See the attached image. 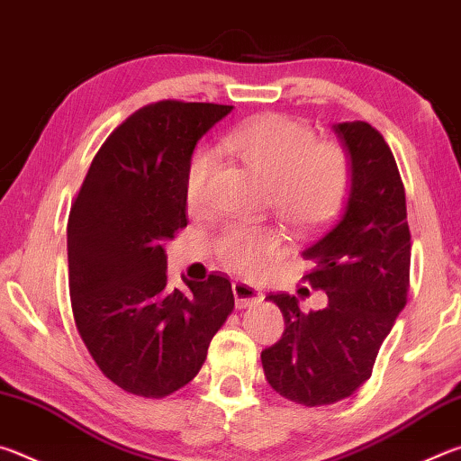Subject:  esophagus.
Segmentation results:
<instances>
[{
  "mask_svg": "<svg viewBox=\"0 0 461 461\" xmlns=\"http://www.w3.org/2000/svg\"><path fill=\"white\" fill-rule=\"evenodd\" d=\"M233 296H236V307L238 309H246V307H254L262 303V293L258 288L248 285V283H233Z\"/></svg>",
  "mask_w": 461,
  "mask_h": 461,
  "instance_id": "34e87169",
  "label": "esophagus"
}]
</instances>
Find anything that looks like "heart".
Instances as JSON below:
<instances>
[{
	"label": "heart",
	"mask_w": 461,
	"mask_h": 461,
	"mask_svg": "<svg viewBox=\"0 0 461 461\" xmlns=\"http://www.w3.org/2000/svg\"><path fill=\"white\" fill-rule=\"evenodd\" d=\"M220 150L244 160L270 183L272 207L288 228L311 231L338 215L352 189V160L333 140L317 142L307 122L283 113H264L220 138ZM217 167L213 148H199L185 175V199L191 209L207 201ZM280 233L270 225H231L215 241L225 267L256 276L280 249Z\"/></svg>",
	"instance_id": "b5f03b06"
}]
</instances>
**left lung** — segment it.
Wrapping results in <instances>:
<instances>
[{"label":"left lung","instance_id":"left-lung-1","mask_svg":"<svg viewBox=\"0 0 461 461\" xmlns=\"http://www.w3.org/2000/svg\"><path fill=\"white\" fill-rule=\"evenodd\" d=\"M352 158V189L341 215L301 256L325 309L303 313L294 296L268 294L285 317L278 343L262 352L268 384L303 407L354 394L372 376L378 349L411 288L407 199L384 136L366 122L333 126Z\"/></svg>","mask_w":461,"mask_h":461}]
</instances>
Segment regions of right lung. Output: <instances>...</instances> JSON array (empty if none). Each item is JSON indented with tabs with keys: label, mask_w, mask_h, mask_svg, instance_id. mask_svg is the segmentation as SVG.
<instances>
[{
	"label": "right lung",
	"mask_w": 461,
	"mask_h": 461,
	"mask_svg": "<svg viewBox=\"0 0 461 461\" xmlns=\"http://www.w3.org/2000/svg\"><path fill=\"white\" fill-rule=\"evenodd\" d=\"M231 105H144L99 148L68 213V293L77 331L107 380L165 399L197 376L233 311L231 283L168 286L165 244L186 228L185 175L199 138Z\"/></svg>",
	"instance_id": "add662e5"
}]
</instances>
